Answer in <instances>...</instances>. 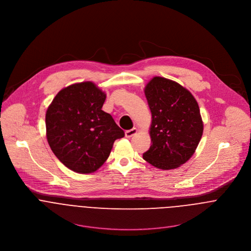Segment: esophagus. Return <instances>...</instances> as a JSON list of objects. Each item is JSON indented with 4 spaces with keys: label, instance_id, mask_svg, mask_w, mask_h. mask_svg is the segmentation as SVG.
Here are the masks:
<instances>
[{
    "label": "esophagus",
    "instance_id": "esophagus-1",
    "mask_svg": "<svg viewBox=\"0 0 251 251\" xmlns=\"http://www.w3.org/2000/svg\"><path fill=\"white\" fill-rule=\"evenodd\" d=\"M136 132H137V129H136L135 127H133V128H131V129H129V130H126V138H130V137H132L134 134H136Z\"/></svg>",
    "mask_w": 251,
    "mask_h": 251
}]
</instances>
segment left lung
Returning a JSON list of instances; mask_svg holds the SVG:
<instances>
[{"label":"left lung","instance_id":"1","mask_svg":"<svg viewBox=\"0 0 251 251\" xmlns=\"http://www.w3.org/2000/svg\"><path fill=\"white\" fill-rule=\"evenodd\" d=\"M151 112V145L143 158L156 168L169 170L186 162L203 133L200 109L193 96L179 84L153 77L145 88Z\"/></svg>","mask_w":251,"mask_h":251}]
</instances>
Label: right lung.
Returning <instances> with one entry per match:
<instances>
[{
    "label": "right lung",
    "instance_id": "add662e5",
    "mask_svg": "<svg viewBox=\"0 0 251 251\" xmlns=\"http://www.w3.org/2000/svg\"><path fill=\"white\" fill-rule=\"evenodd\" d=\"M106 96L92 82L63 89L47 109L45 124L49 146L72 171L88 174L108 158L115 140L125 132L101 108Z\"/></svg>",
    "mask_w": 251,
    "mask_h": 251
}]
</instances>
